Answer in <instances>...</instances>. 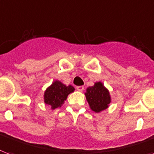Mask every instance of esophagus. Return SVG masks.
<instances>
[{
    "label": "esophagus",
    "mask_w": 154,
    "mask_h": 154,
    "mask_svg": "<svg viewBox=\"0 0 154 154\" xmlns=\"http://www.w3.org/2000/svg\"><path fill=\"white\" fill-rule=\"evenodd\" d=\"M77 90L78 91H82L83 90H84V86H77Z\"/></svg>",
    "instance_id": "1"
}]
</instances>
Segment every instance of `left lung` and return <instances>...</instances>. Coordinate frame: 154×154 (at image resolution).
Returning a JSON list of instances; mask_svg holds the SVG:
<instances>
[{"label": "left lung", "instance_id": "obj_1", "mask_svg": "<svg viewBox=\"0 0 154 154\" xmlns=\"http://www.w3.org/2000/svg\"><path fill=\"white\" fill-rule=\"evenodd\" d=\"M85 95L90 108L95 112H100L107 109L111 102L109 91L100 82H95L93 86H89Z\"/></svg>", "mask_w": 154, "mask_h": 154}]
</instances>
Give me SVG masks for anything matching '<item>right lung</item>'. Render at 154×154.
I'll return each mask as SVG.
<instances>
[{"instance_id": "right-lung-1", "label": "right lung", "mask_w": 154, "mask_h": 154, "mask_svg": "<svg viewBox=\"0 0 154 154\" xmlns=\"http://www.w3.org/2000/svg\"><path fill=\"white\" fill-rule=\"evenodd\" d=\"M74 90V87L71 85L67 86L60 81H54L52 85L45 90L44 102L51 106V109H57L62 106L68 94L73 92Z\"/></svg>"}]
</instances>
